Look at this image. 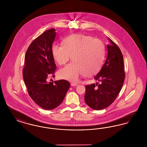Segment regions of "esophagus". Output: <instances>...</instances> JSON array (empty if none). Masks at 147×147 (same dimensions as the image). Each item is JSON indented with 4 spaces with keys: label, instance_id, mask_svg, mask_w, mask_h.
I'll use <instances>...</instances> for the list:
<instances>
[{
    "label": "esophagus",
    "instance_id": "obj_1",
    "mask_svg": "<svg viewBox=\"0 0 147 147\" xmlns=\"http://www.w3.org/2000/svg\"><path fill=\"white\" fill-rule=\"evenodd\" d=\"M71 86H77L78 84H77V83H71Z\"/></svg>",
    "mask_w": 147,
    "mask_h": 147
}]
</instances>
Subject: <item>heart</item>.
Listing matches in <instances>:
<instances>
[{
	"label": "heart",
	"mask_w": 147,
	"mask_h": 147,
	"mask_svg": "<svg viewBox=\"0 0 147 147\" xmlns=\"http://www.w3.org/2000/svg\"><path fill=\"white\" fill-rule=\"evenodd\" d=\"M63 45H52L54 59L60 65L67 62L71 56L74 61L59 70L60 78L76 81L82 75L90 76L100 71L105 56L104 45L100 40L78 33L64 38Z\"/></svg>",
	"instance_id": "b5f03b06"
}]
</instances>
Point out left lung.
<instances>
[{"instance_id":"8db88e82","label":"left lung","mask_w":147,"mask_h":147,"mask_svg":"<svg viewBox=\"0 0 147 147\" xmlns=\"http://www.w3.org/2000/svg\"><path fill=\"white\" fill-rule=\"evenodd\" d=\"M108 55L101 70L94 77L100 84L86 86L84 100L90 108L102 110L114 102L125 80L123 58L118 46L108 38Z\"/></svg>"}]
</instances>
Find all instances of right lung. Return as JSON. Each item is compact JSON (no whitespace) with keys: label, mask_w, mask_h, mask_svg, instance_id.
Listing matches in <instances>:
<instances>
[{"label":"right lung","mask_w":147,"mask_h":147,"mask_svg":"<svg viewBox=\"0 0 147 147\" xmlns=\"http://www.w3.org/2000/svg\"><path fill=\"white\" fill-rule=\"evenodd\" d=\"M55 29L47 30L35 39L26 53L23 78L28 94L39 107L46 110L56 108L64 100L70 84L64 80L48 83L49 74L57 69L51 53ZM54 76V75H53Z\"/></svg>","instance_id":"1"}]
</instances>
